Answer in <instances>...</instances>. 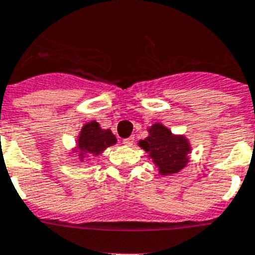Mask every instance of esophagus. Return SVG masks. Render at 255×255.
Returning <instances> with one entry per match:
<instances>
[{"mask_svg":"<svg viewBox=\"0 0 255 255\" xmlns=\"http://www.w3.org/2000/svg\"><path fill=\"white\" fill-rule=\"evenodd\" d=\"M124 145H126V146H131L134 143V137H128V138H125V139H124Z\"/></svg>","mask_w":255,"mask_h":255,"instance_id":"obj_1","label":"esophagus"}]
</instances>
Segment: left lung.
<instances>
[{
  "mask_svg": "<svg viewBox=\"0 0 255 255\" xmlns=\"http://www.w3.org/2000/svg\"><path fill=\"white\" fill-rule=\"evenodd\" d=\"M139 146L150 153L162 174H173L185 167L190 150L185 138L173 135L161 124L151 126L150 135L139 141Z\"/></svg>",
  "mask_w": 255,
  "mask_h": 255,
  "instance_id": "8db88e82",
  "label": "left lung"
}]
</instances>
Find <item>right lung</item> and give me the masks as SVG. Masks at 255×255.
Listing matches in <instances>:
<instances>
[{
	"label": "right lung",
	"instance_id": "add662e5",
	"mask_svg": "<svg viewBox=\"0 0 255 255\" xmlns=\"http://www.w3.org/2000/svg\"><path fill=\"white\" fill-rule=\"evenodd\" d=\"M116 143V137L110 130H102L97 122H90L82 128L78 147L82 154L98 155L106 147Z\"/></svg>",
	"mask_w": 255,
	"mask_h": 255
}]
</instances>
